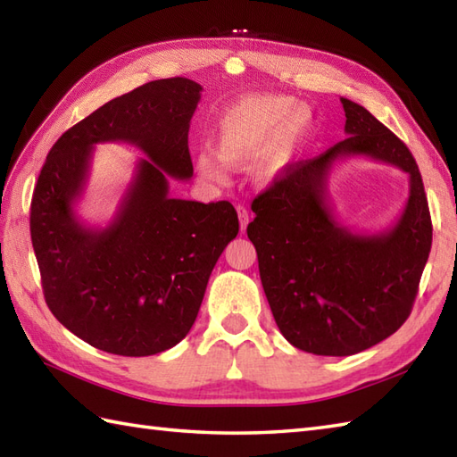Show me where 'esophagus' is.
<instances>
[{
    "instance_id": "34e87169",
    "label": "esophagus",
    "mask_w": 457,
    "mask_h": 457,
    "mask_svg": "<svg viewBox=\"0 0 457 457\" xmlns=\"http://www.w3.org/2000/svg\"><path fill=\"white\" fill-rule=\"evenodd\" d=\"M237 216H239V226H241V231H245L247 223H249V210L244 206V204H237Z\"/></svg>"
}]
</instances>
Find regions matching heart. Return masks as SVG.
<instances>
[{"label": "heart", "instance_id": "heart-1", "mask_svg": "<svg viewBox=\"0 0 457 457\" xmlns=\"http://www.w3.org/2000/svg\"><path fill=\"white\" fill-rule=\"evenodd\" d=\"M314 118L304 104L290 96L251 94L220 113L213 129V149L196 154V167L210 182H228L231 167L253 160L259 184H273L288 170L303 149Z\"/></svg>", "mask_w": 457, "mask_h": 457}]
</instances>
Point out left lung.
Wrapping results in <instances>:
<instances>
[{
	"instance_id": "8db88e82",
	"label": "left lung",
	"mask_w": 457,
	"mask_h": 457,
	"mask_svg": "<svg viewBox=\"0 0 457 457\" xmlns=\"http://www.w3.org/2000/svg\"><path fill=\"white\" fill-rule=\"evenodd\" d=\"M344 141L298 161L251 204L259 275L275 322L314 355H353L393 336L411 316L432 247L424 184L409 147L363 105L342 98ZM345 156L389 162L410 174V200L383 235H352L327 206V177Z\"/></svg>"
}]
</instances>
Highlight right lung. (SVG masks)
<instances>
[{"mask_svg":"<svg viewBox=\"0 0 457 457\" xmlns=\"http://www.w3.org/2000/svg\"><path fill=\"white\" fill-rule=\"evenodd\" d=\"M202 86L164 79L123 94L61 135L38 174L31 241L54 318L102 352L145 357L190 332L212 269L239 231L229 202L169 196L192 177L188 129ZM125 140L148 154L108 228L73 212L96 142Z\"/></svg>","mask_w":457,"mask_h":457,"instance_id":"right-lung-1","label":"right lung"}]
</instances>
